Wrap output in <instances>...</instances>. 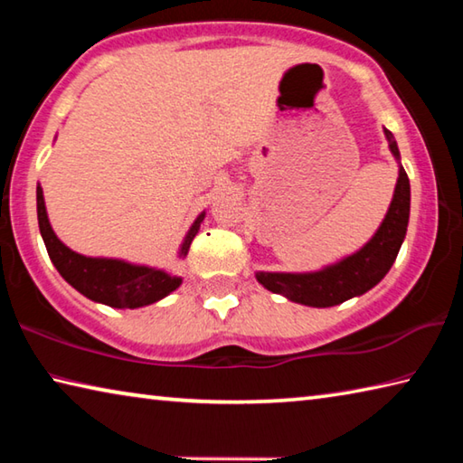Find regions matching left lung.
<instances>
[{
  "mask_svg": "<svg viewBox=\"0 0 463 463\" xmlns=\"http://www.w3.org/2000/svg\"><path fill=\"white\" fill-rule=\"evenodd\" d=\"M383 135H386L392 155L398 161V182L388 213L373 237L354 255L343 257L341 261L326 265L318 271H257L255 278L263 288H268L273 294L286 296L288 300L304 304V307L328 308L349 300V298L365 294L367 289L383 279L392 263L396 261L411 214V182L401 165V151H398L394 135L390 130L383 128Z\"/></svg>",
  "mask_w": 463,
  "mask_h": 463,
  "instance_id": "left-lung-1",
  "label": "left lung"
}]
</instances>
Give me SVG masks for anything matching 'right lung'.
<instances>
[{
  "label": "right lung",
  "instance_id": "1",
  "mask_svg": "<svg viewBox=\"0 0 463 463\" xmlns=\"http://www.w3.org/2000/svg\"><path fill=\"white\" fill-rule=\"evenodd\" d=\"M36 213L38 229H41L52 265L67 284H71L77 292L90 298V300L112 308H140L159 302L161 298L169 296L174 289L182 286V278L165 269L128 263L124 260H109V257H85L69 249L54 234L49 222L41 184L36 185ZM203 216H206V213L195 218L190 231H187L182 247H179L182 260L190 250Z\"/></svg>",
  "mask_w": 463,
  "mask_h": 463
}]
</instances>
